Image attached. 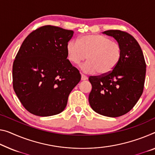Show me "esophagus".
<instances>
[{
  "label": "esophagus",
  "instance_id": "34e87169",
  "mask_svg": "<svg viewBox=\"0 0 155 155\" xmlns=\"http://www.w3.org/2000/svg\"><path fill=\"white\" fill-rule=\"evenodd\" d=\"M87 78H88L85 75H84V74L81 75V80H87Z\"/></svg>",
  "mask_w": 155,
  "mask_h": 155
}]
</instances>
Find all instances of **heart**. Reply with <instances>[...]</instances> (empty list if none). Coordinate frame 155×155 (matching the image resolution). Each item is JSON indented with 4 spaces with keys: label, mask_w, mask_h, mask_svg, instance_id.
<instances>
[{
    "label": "heart",
    "mask_w": 155,
    "mask_h": 155,
    "mask_svg": "<svg viewBox=\"0 0 155 155\" xmlns=\"http://www.w3.org/2000/svg\"><path fill=\"white\" fill-rule=\"evenodd\" d=\"M66 57L71 63L78 64L87 58L82 66L87 73L99 75L110 73L120 60L122 48L119 43L101 35H86L70 41L66 46Z\"/></svg>",
    "instance_id": "obj_1"
}]
</instances>
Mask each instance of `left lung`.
Returning a JSON list of instances; mask_svg holds the SVG:
<instances>
[{
  "label": "left lung",
  "mask_w": 155,
  "mask_h": 155,
  "mask_svg": "<svg viewBox=\"0 0 155 155\" xmlns=\"http://www.w3.org/2000/svg\"><path fill=\"white\" fill-rule=\"evenodd\" d=\"M113 37L122 48L118 65L106 75L90 76L89 102L93 110L108 117H118L132 109L143 91L146 64L139 43L119 30L103 32Z\"/></svg>",
  "instance_id": "left-lung-1"
}]
</instances>
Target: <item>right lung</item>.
Listing matches in <instances>:
<instances>
[{
    "label": "right lung",
    "mask_w": 155,
    "mask_h": 155,
    "mask_svg": "<svg viewBox=\"0 0 155 155\" xmlns=\"http://www.w3.org/2000/svg\"><path fill=\"white\" fill-rule=\"evenodd\" d=\"M73 35V30L44 25L21 44L13 63V88L30 113L50 116L65 109L70 93L81 80L66 57V44Z\"/></svg>",
    "instance_id": "1"
}]
</instances>
